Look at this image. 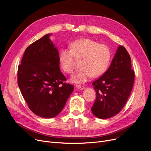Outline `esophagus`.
<instances>
[{
  "instance_id": "esophagus-1",
  "label": "esophagus",
  "mask_w": 151,
  "mask_h": 151,
  "mask_svg": "<svg viewBox=\"0 0 151 151\" xmlns=\"http://www.w3.org/2000/svg\"><path fill=\"white\" fill-rule=\"evenodd\" d=\"M76 88L79 89H81V90H83L84 89L85 87L84 86H81V85H76Z\"/></svg>"
}]
</instances>
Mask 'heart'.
Returning a JSON list of instances; mask_svg holds the SVG:
<instances>
[{
	"instance_id": "heart-1",
	"label": "heart",
	"mask_w": 151,
	"mask_h": 151,
	"mask_svg": "<svg viewBox=\"0 0 151 151\" xmlns=\"http://www.w3.org/2000/svg\"><path fill=\"white\" fill-rule=\"evenodd\" d=\"M69 48L63 47L59 58L62 70L66 73L72 72L75 59H81L80 70L71 75V82L84 83L93 76L97 78L105 73L109 65L111 53L108 46L89 38L77 40L69 45Z\"/></svg>"
}]
</instances>
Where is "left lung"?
Here are the masks:
<instances>
[{
	"label": "left lung",
	"instance_id": "obj_1",
	"mask_svg": "<svg viewBox=\"0 0 151 151\" xmlns=\"http://www.w3.org/2000/svg\"><path fill=\"white\" fill-rule=\"evenodd\" d=\"M131 58L122 46H119L106 72L92 85L97 97L91 111L99 119L111 117L121 111L131 93L134 79Z\"/></svg>",
	"mask_w": 151,
	"mask_h": 151
}]
</instances>
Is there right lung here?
Instances as JSON below:
<instances>
[{"mask_svg": "<svg viewBox=\"0 0 151 151\" xmlns=\"http://www.w3.org/2000/svg\"><path fill=\"white\" fill-rule=\"evenodd\" d=\"M48 34L29 45L18 70V84L29 109L36 115H58L73 91L59 68L58 47Z\"/></svg>", "mask_w": 151, "mask_h": 151, "instance_id": "obj_1", "label": "right lung"}]
</instances>
